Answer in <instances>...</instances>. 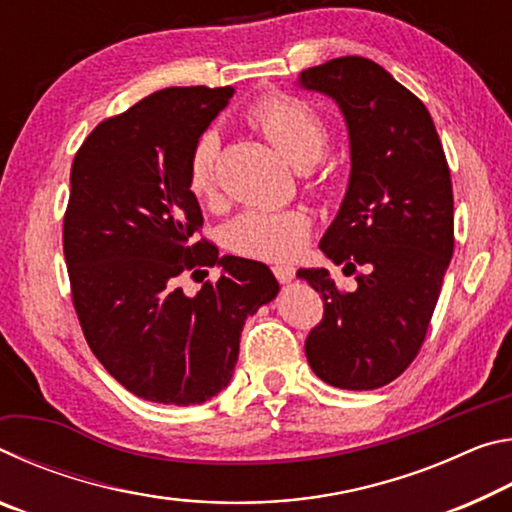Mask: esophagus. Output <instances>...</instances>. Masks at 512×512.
I'll list each match as a JSON object with an SVG mask.
<instances>
[{
    "label": "esophagus",
    "instance_id": "obj_1",
    "mask_svg": "<svg viewBox=\"0 0 512 512\" xmlns=\"http://www.w3.org/2000/svg\"><path fill=\"white\" fill-rule=\"evenodd\" d=\"M273 275L277 277V282L287 284V282L293 280V277H296V268L289 266V264H275L273 266Z\"/></svg>",
    "mask_w": 512,
    "mask_h": 512
}]
</instances>
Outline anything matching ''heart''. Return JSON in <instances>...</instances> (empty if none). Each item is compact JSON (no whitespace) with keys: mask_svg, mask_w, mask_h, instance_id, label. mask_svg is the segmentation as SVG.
Returning a JSON list of instances; mask_svg holds the SVG:
<instances>
[{"mask_svg":"<svg viewBox=\"0 0 512 512\" xmlns=\"http://www.w3.org/2000/svg\"><path fill=\"white\" fill-rule=\"evenodd\" d=\"M246 119L296 167L316 162L327 144V124L320 112L291 94H268L257 99L246 110ZM216 151V135L203 133L189 155L187 185L196 198H207L214 192ZM307 237L309 223L298 212L248 210L228 225L232 250L268 262H289L305 248Z\"/></svg>","mask_w":512,"mask_h":512,"instance_id":"obj_1","label":"heart"}]
</instances>
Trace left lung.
I'll return each instance as SVG.
<instances>
[{"label": "left lung", "instance_id": "left-lung-1", "mask_svg": "<svg viewBox=\"0 0 512 512\" xmlns=\"http://www.w3.org/2000/svg\"><path fill=\"white\" fill-rule=\"evenodd\" d=\"M332 97L350 131L348 194L320 250L357 289L325 268H300L323 298L305 354L336 388L372 391L411 366L427 336L454 253V192L443 144L424 103L384 67L343 56L300 74Z\"/></svg>", "mask_w": 512, "mask_h": 512}]
</instances>
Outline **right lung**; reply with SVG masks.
Listing matches in <instances>:
<instances>
[{
    "label": "right lung",
    "mask_w": 512,
    "mask_h": 512,
    "mask_svg": "<svg viewBox=\"0 0 512 512\" xmlns=\"http://www.w3.org/2000/svg\"><path fill=\"white\" fill-rule=\"evenodd\" d=\"M235 94L167 88L103 119L76 151L63 219L72 302L94 357L126 391L203 404L230 384L246 318L280 284L253 259L196 239L203 214L187 185L198 137ZM222 266L194 299L180 274Z\"/></svg>",
    "instance_id": "right-lung-1"
}]
</instances>
